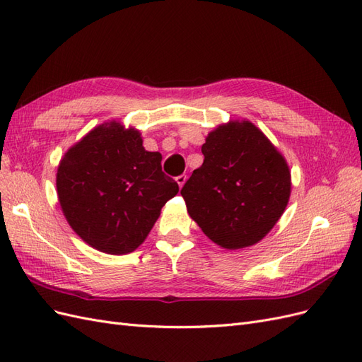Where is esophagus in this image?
Masks as SVG:
<instances>
[{"label": "esophagus", "mask_w": 362, "mask_h": 362, "mask_svg": "<svg viewBox=\"0 0 362 362\" xmlns=\"http://www.w3.org/2000/svg\"><path fill=\"white\" fill-rule=\"evenodd\" d=\"M185 181H187V175H180V177H177V182H178L180 187H182Z\"/></svg>", "instance_id": "1"}]
</instances>
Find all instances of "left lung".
Returning <instances> with one entry per match:
<instances>
[{"label": "left lung", "instance_id": "obj_1", "mask_svg": "<svg viewBox=\"0 0 362 362\" xmlns=\"http://www.w3.org/2000/svg\"><path fill=\"white\" fill-rule=\"evenodd\" d=\"M204 163L184 184L187 211L225 249L258 243L288 204V164L249 120L218 125L202 145Z\"/></svg>", "mask_w": 362, "mask_h": 362}]
</instances>
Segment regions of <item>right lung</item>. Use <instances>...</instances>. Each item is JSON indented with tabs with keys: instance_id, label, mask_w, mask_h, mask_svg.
Wrapping results in <instances>:
<instances>
[{
	"instance_id": "obj_1",
	"label": "right lung",
	"mask_w": 362,
	"mask_h": 362,
	"mask_svg": "<svg viewBox=\"0 0 362 362\" xmlns=\"http://www.w3.org/2000/svg\"><path fill=\"white\" fill-rule=\"evenodd\" d=\"M57 194L68 223L87 245L112 255L145 242L178 184L161 170V154L144 148L134 128L103 124L62 158Z\"/></svg>"
}]
</instances>
